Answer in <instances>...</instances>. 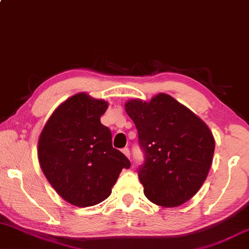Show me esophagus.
<instances>
[{"mask_svg": "<svg viewBox=\"0 0 249 249\" xmlns=\"http://www.w3.org/2000/svg\"><path fill=\"white\" fill-rule=\"evenodd\" d=\"M122 152H123V154H124V155H125V157L130 158V151H128V148H127V147L123 148V149H122Z\"/></svg>", "mask_w": 249, "mask_h": 249, "instance_id": "34e87169", "label": "esophagus"}]
</instances>
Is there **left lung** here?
I'll use <instances>...</instances> for the list:
<instances>
[{
	"mask_svg": "<svg viewBox=\"0 0 249 249\" xmlns=\"http://www.w3.org/2000/svg\"><path fill=\"white\" fill-rule=\"evenodd\" d=\"M125 110L143 151L138 176L146 197L167 208L183 204L200 189L211 167L214 139L210 128L167 94L149 102L131 100Z\"/></svg>",
	"mask_w": 249,
	"mask_h": 249,
	"instance_id": "8db88e82",
	"label": "left lung"
}]
</instances>
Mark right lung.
Returning a JSON list of instances; mask_svg holds the SVG:
<instances>
[{"instance_id": "obj_1", "label": "right lung", "mask_w": 249, "mask_h": 249, "mask_svg": "<svg viewBox=\"0 0 249 249\" xmlns=\"http://www.w3.org/2000/svg\"><path fill=\"white\" fill-rule=\"evenodd\" d=\"M107 103L85 92L71 96L52 113L38 142L41 170L56 193L86 208L111 194L130 160L112 147L109 127L101 123Z\"/></svg>"}]
</instances>
